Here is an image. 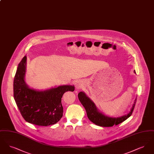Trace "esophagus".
I'll use <instances>...</instances> for the list:
<instances>
[{
  "mask_svg": "<svg viewBox=\"0 0 154 154\" xmlns=\"http://www.w3.org/2000/svg\"><path fill=\"white\" fill-rule=\"evenodd\" d=\"M81 87H82V85H81V84H77V88L79 89V88H81Z\"/></svg>",
  "mask_w": 154,
  "mask_h": 154,
  "instance_id": "1",
  "label": "esophagus"
}]
</instances>
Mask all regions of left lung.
Returning <instances> with one entry per match:
<instances>
[{"label": "left lung", "mask_w": 154, "mask_h": 154, "mask_svg": "<svg viewBox=\"0 0 154 154\" xmlns=\"http://www.w3.org/2000/svg\"><path fill=\"white\" fill-rule=\"evenodd\" d=\"M134 73H136L135 71ZM78 97L79 100L86 110L88 119L94 124L102 127H111L113 125H117L124 122L132 115L136 103V99L132 106V109L127 115L121 117L112 118L106 116L102 112H99L97 109L94 103L83 92H80L78 94Z\"/></svg>", "instance_id": "left-lung-1"}]
</instances>
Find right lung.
Instances as JSON below:
<instances>
[{
    "mask_svg": "<svg viewBox=\"0 0 154 154\" xmlns=\"http://www.w3.org/2000/svg\"><path fill=\"white\" fill-rule=\"evenodd\" d=\"M26 64L25 56L18 64L13 84L14 98L22 117L38 126L57 123L63 116L62 96L67 91H74V87L62 85L45 91L30 89L24 80Z\"/></svg>",
    "mask_w": 154,
    "mask_h": 154,
    "instance_id": "1",
    "label": "right lung"
}]
</instances>
